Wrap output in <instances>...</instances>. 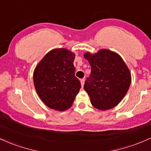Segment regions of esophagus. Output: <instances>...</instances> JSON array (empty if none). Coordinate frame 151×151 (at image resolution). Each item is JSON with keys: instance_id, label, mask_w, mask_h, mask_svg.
Returning a JSON list of instances; mask_svg holds the SVG:
<instances>
[{"instance_id": "obj_1", "label": "esophagus", "mask_w": 151, "mask_h": 151, "mask_svg": "<svg viewBox=\"0 0 151 151\" xmlns=\"http://www.w3.org/2000/svg\"><path fill=\"white\" fill-rule=\"evenodd\" d=\"M84 81H85V79H80L81 85H82V87H84Z\"/></svg>"}]
</instances>
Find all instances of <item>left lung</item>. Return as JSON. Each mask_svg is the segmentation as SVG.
<instances>
[{
	"label": "left lung",
	"instance_id": "left-lung-1",
	"mask_svg": "<svg viewBox=\"0 0 151 151\" xmlns=\"http://www.w3.org/2000/svg\"><path fill=\"white\" fill-rule=\"evenodd\" d=\"M84 57L91 66V74L84 85L91 103L100 110L113 108L130 87V70L119 54L108 49L94 54L87 52Z\"/></svg>",
	"mask_w": 151,
	"mask_h": 151
}]
</instances>
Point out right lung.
<instances>
[{"mask_svg":"<svg viewBox=\"0 0 151 151\" xmlns=\"http://www.w3.org/2000/svg\"><path fill=\"white\" fill-rule=\"evenodd\" d=\"M75 54L55 49L44 56L34 72V83L41 100L49 108L64 111L72 105L81 88L75 77Z\"/></svg>","mask_w":151,"mask_h":151,"instance_id":"right-lung-1","label":"right lung"}]
</instances>
